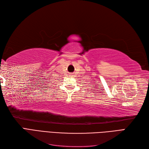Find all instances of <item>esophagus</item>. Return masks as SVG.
Returning a JSON list of instances; mask_svg holds the SVG:
<instances>
[{"instance_id":"esophagus-1","label":"esophagus","mask_w":149,"mask_h":149,"mask_svg":"<svg viewBox=\"0 0 149 149\" xmlns=\"http://www.w3.org/2000/svg\"><path fill=\"white\" fill-rule=\"evenodd\" d=\"M70 75L71 76H73V74H72V73H71V74H70Z\"/></svg>"}]
</instances>
